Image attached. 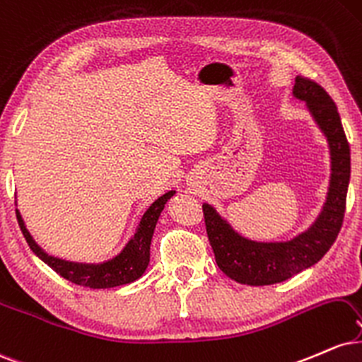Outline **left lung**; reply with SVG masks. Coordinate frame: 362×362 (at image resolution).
Listing matches in <instances>:
<instances>
[{"label": "left lung", "mask_w": 362, "mask_h": 362, "mask_svg": "<svg viewBox=\"0 0 362 362\" xmlns=\"http://www.w3.org/2000/svg\"><path fill=\"white\" fill-rule=\"evenodd\" d=\"M296 98L307 101L320 129L324 130L332 152V181L325 210L308 232L290 242L261 244L242 239L215 214L203 205L206 235L214 249L215 261L228 278L240 284L264 286L290 279L313 266L332 247L344 223L347 188L351 177V147L342 129L337 106L320 84L298 76L293 89Z\"/></svg>", "instance_id": "8db88e82"}]
</instances>
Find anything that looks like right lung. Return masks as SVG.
Wrapping results in <instances>:
<instances>
[{"mask_svg": "<svg viewBox=\"0 0 362 362\" xmlns=\"http://www.w3.org/2000/svg\"><path fill=\"white\" fill-rule=\"evenodd\" d=\"M174 194V191L163 194L157 198L147 211L144 214L142 220H140L137 232L132 237L123 252L117 256L112 261L103 262V264H76V262H67L62 259L47 256L38 245L33 242L27 228H25L23 220L18 211H16V218H18V225L23 233L25 240L30 245V249L37 254L47 266L52 269L59 276H62L67 281L79 284V286L93 288V290H101V288H115L122 286V284H129L135 279H139L147 269L148 264V249H151V239L154 233L156 223L159 220L160 211L169 198Z\"/></svg>", "mask_w": 362, "mask_h": 362, "instance_id": "obj_1", "label": "right lung"}]
</instances>
